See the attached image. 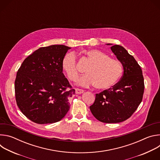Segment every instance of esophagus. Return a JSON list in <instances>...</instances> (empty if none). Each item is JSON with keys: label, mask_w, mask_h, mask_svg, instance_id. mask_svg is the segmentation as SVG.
Returning <instances> with one entry per match:
<instances>
[{"label": "esophagus", "mask_w": 160, "mask_h": 160, "mask_svg": "<svg viewBox=\"0 0 160 160\" xmlns=\"http://www.w3.org/2000/svg\"><path fill=\"white\" fill-rule=\"evenodd\" d=\"M84 90H82V89H80V88H76L75 89V93L77 94H82L83 93Z\"/></svg>", "instance_id": "34e87169"}]
</instances>
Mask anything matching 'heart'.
Returning <instances> with one entry per match:
<instances>
[{"label":"heart","instance_id":"b5f03b06","mask_svg":"<svg viewBox=\"0 0 160 160\" xmlns=\"http://www.w3.org/2000/svg\"><path fill=\"white\" fill-rule=\"evenodd\" d=\"M82 52L90 64L85 69L87 73L78 81L79 85L83 87L94 85L99 90H106L117 83L123 72L122 65L119 61L111 58L107 54L97 49L84 50ZM62 68L68 79L77 80L79 71L74 54L68 53L64 56Z\"/></svg>","mask_w":160,"mask_h":160}]
</instances>
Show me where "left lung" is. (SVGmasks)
Listing matches in <instances>:
<instances>
[{
    "label": "left lung",
    "mask_w": 160,
    "mask_h": 160,
    "mask_svg": "<svg viewBox=\"0 0 160 160\" xmlns=\"http://www.w3.org/2000/svg\"><path fill=\"white\" fill-rule=\"evenodd\" d=\"M111 49L122 63L123 75L111 88L96 94L94 104L90 106L94 117L106 123L129 118L142 102L144 90L142 72L134 58L121 45H112Z\"/></svg>",
    "instance_id": "left-lung-1"
}]
</instances>
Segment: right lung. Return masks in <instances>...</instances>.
Instances as JSON below:
<instances>
[{"label":"right lung","instance_id":"right-lung-1","mask_svg":"<svg viewBox=\"0 0 160 160\" xmlns=\"http://www.w3.org/2000/svg\"><path fill=\"white\" fill-rule=\"evenodd\" d=\"M70 49L64 45L40 48L19 68L14 82L16 101L31 121L56 123L69 111V99L75 90L62 73V61Z\"/></svg>","mask_w":160,"mask_h":160}]
</instances>
